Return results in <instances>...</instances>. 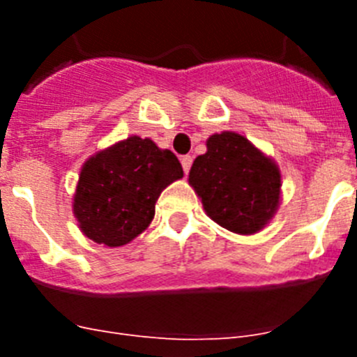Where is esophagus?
I'll return each instance as SVG.
<instances>
[{
    "mask_svg": "<svg viewBox=\"0 0 357 357\" xmlns=\"http://www.w3.org/2000/svg\"><path fill=\"white\" fill-rule=\"evenodd\" d=\"M181 162H182V168H184V172L189 173V169H191V164H193V157L184 155L181 159Z\"/></svg>",
    "mask_w": 357,
    "mask_h": 357,
    "instance_id": "esophagus-1",
    "label": "esophagus"
}]
</instances>
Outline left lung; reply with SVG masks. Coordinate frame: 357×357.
<instances>
[{
  "mask_svg": "<svg viewBox=\"0 0 357 357\" xmlns=\"http://www.w3.org/2000/svg\"><path fill=\"white\" fill-rule=\"evenodd\" d=\"M189 184L218 225L254 234L279 206L280 173L247 137L223 132L207 139V151L195 159Z\"/></svg>",
  "mask_w": 357,
  "mask_h": 357,
  "instance_id": "1",
  "label": "left lung"
}]
</instances>
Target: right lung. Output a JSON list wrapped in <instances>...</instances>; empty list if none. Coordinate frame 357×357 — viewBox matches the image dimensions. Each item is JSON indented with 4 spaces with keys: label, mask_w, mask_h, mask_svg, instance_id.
<instances>
[{
    "label": "right lung",
    "mask_w": 357,
    "mask_h": 357,
    "mask_svg": "<svg viewBox=\"0 0 357 357\" xmlns=\"http://www.w3.org/2000/svg\"><path fill=\"white\" fill-rule=\"evenodd\" d=\"M182 175L173 151L137 135L100 151L84 164L73 204L82 232L107 247L127 245L153 220L160 191Z\"/></svg>",
    "instance_id": "add662e5"
}]
</instances>
